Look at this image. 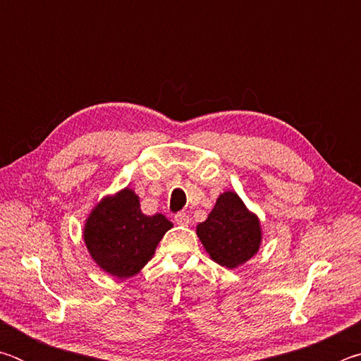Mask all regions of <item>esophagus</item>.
<instances>
[{
	"label": "esophagus",
	"mask_w": 361,
	"mask_h": 361,
	"mask_svg": "<svg viewBox=\"0 0 361 361\" xmlns=\"http://www.w3.org/2000/svg\"><path fill=\"white\" fill-rule=\"evenodd\" d=\"M173 219H175V223L178 224V226H188L189 221H191V219H189L188 213H176V215L173 216Z\"/></svg>",
	"instance_id": "1"
}]
</instances>
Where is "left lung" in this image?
I'll use <instances>...</instances> for the list:
<instances>
[{"label":"left lung","mask_w":361,"mask_h":361,"mask_svg":"<svg viewBox=\"0 0 361 361\" xmlns=\"http://www.w3.org/2000/svg\"><path fill=\"white\" fill-rule=\"evenodd\" d=\"M197 235L212 259L234 269L258 252L261 226L235 192H223L209 218L197 226Z\"/></svg>","instance_id":"obj_1"}]
</instances>
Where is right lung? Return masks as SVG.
Returning <instances> with one entry per match:
<instances>
[{
    "mask_svg": "<svg viewBox=\"0 0 361 361\" xmlns=\"http://www.w3.org/2000/svg\"><path fill=\"white\" fill-rule=\"evenodd\" d=\"M172 226L161 213L143 215L138 195L126 188L92 210L84 226V242L103 271L127 279L152 258L157 243Z\"/></svg>",
    "mask_w": 361,
    "mask_h": 361,
    "instance_id": "add662e5",
    "label": "right lung"
}]
</instances>
